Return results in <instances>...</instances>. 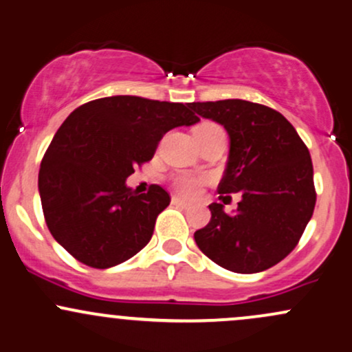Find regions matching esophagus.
I'll return each mask as SVG.
<instances>
[{"mask_svg":"<svg viewBox=\"0 0 352 352\" xmlns=\"http://www.w3.org/2000/svg\"><path fill=\"white\" fill-rule=\"evenodd\" d=\"M171 201H173V204H177V206H183V208L191 206V203H189V201H186V199H183V197L175 196Z\"/></svg>","mask_w":352,"mask_h":352,"instance_id":"esophagus-1","label":"esophagus"}]
</instances>
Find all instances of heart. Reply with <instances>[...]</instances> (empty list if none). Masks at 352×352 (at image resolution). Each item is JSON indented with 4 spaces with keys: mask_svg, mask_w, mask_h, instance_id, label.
<instances>
[{
    "mask_svg": "<svg viewBox=\"0 0 352 352\" xmlns=\"http://www.w3.org/2000/svg\"><path fill=\"white\" fill-rule=\"evenodd\" d=\"M201 126H214V124H201ZM177 188L181 189V191L184 192V195H195L197 191V188H199V181L196 179V177H181L179 181H177Z\"/></svg>",
    "mask_w": 352,
    "mask_h": 352,
    "instance_id": "1",
    "label": "heart"
}]
</instances>
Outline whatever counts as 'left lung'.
<instances>
[{
    "mask_svg": "<svg viewBox=\"0 0 352 352\" xmlns=\"http://www.w3.org/2000/svg\"><path fill=\"white\" fill-rule=\"evenodd\" d=\"M189 108L226 129L229 156L218 192H241L232 214L223 204H209L211 221L195 232L197 248L228 271L270 270L294 250L313 216L309 151L293 124L267 106L223 100Z\"/></svg>",
    "mask_w": 352,
    "mask_h": 352,
    "instance_id": "obj_1",
    "label": "left lung"
}]
</instances>
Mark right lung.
<instances>
[{
    "mask_svg": "<svg viewBox=\"0 0 352 352\" xmlns=\"http://www.w3.org/2000/svg\"><path fill=\"white\" fill-rule=\"evenodd\" d=\"M197 121L183 102L140 96H108L74 109L54 134L38 175L53 238L98 270L143 250L171 199L156 184L148 195H136L126 179L151 160L163 134Z\"/></svg>",
    "mask_w": 352,
    "mask_h": 352,
    "instance_id": "right-lung-1",
    "label": "right lung"
}]
</instances>
